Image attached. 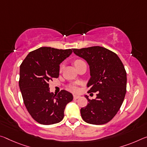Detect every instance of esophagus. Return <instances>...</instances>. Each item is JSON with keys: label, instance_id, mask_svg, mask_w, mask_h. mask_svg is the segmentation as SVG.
<instances>
[{"label": "esophagus", "instance_id": "34e87169", "mask_svg": "<svg viewBox=\"0 0 147 147\" xmlns=\"http://www.w3.org/2000/svg\"><path fill=\"white\" fill-rule=\"evenodd\" d=\"M80 97V95H74V96H73V99H74V100H76V99H79Z\"/></svg>", "mask_w": 147, "mask_h": 147}]
</instances>
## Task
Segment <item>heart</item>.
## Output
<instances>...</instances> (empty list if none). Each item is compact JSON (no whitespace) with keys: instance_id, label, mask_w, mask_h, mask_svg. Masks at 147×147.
<instances>
[{"instance_id":"b5f03b06","label":"heart","mask_w":147,"mask_h":147,"mask_svg":"<svg viewBox=\"0 0 147 147\" xmlns=\"http://www.w3.org/2000/svg\"><path fill=\"white\" fill-rule=\"evenodd\" d=\"M81 62H82V60H80V59L76 60V61H74V65H75V66H76V65L78 64V63H81ZM68 88H69V90H71V91H72V92H78V88H77V87H76L75 85H70V86H69Z\"/></svg>"}]
</instances>
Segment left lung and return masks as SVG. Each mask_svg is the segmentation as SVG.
Instances as JSON below:
<instances>
[{
	"label": "left lung",
	"mask_w": 147,
	"mask_h": 147,
	"mask_svg": "<svg viewBox=\"0 0 147 147\" xmlns=\"http://www.w3.org/2000/svg\"><path fill=\"white\" fill-rule=\"evenodd\" d=\"M73 50L90 66L88 93L97 92L95 99L85 95L88 103L80 109L81 116L88 124H106L116 115L124 101L127 84L124 65L115 53L101 46Z\"/></svg>",
	"instance_id": "8db88e82"
}]
</instances>
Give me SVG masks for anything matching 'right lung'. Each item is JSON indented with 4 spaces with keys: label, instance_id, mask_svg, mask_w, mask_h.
<instances>
[{
    "label": "right lung",
    "instance_id": "obj_1",
    "mask_svg": "<svg viewBox=\"0 0 147 147\" xmlns=\"http://www.w3.org/2000/svg\"><path fill=\"white\" fill-rule=\"evenodd\" d=\"M73 52L71 49L59 50L41 47L32 51L20 65L19 86L23 102L32 118L43 125L56 124L63 120L72 94L61 90L50 92L49 82L59 77V65Z\"/></svg>",
    "mask_w": 147,
    "mask_h": 147
}]
</instances>
